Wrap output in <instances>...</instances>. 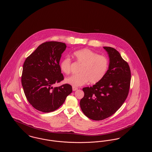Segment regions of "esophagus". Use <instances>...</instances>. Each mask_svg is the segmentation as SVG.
<instances>
[{
  "instance_id": "esophagus-1",
  "label": "esophagus",
  "mask_w": 152,
  "mask_h": 152,
  "mask_svg": "<svg viewBox=\"0 0 152 152\" xmlns=\"http://www.w3.org/2000/svg\"><path fill=\"white\" fill-rule=\"evenodd\" d=\"M77 89H78V88H77V87H72V90L73 91H76V90H77Z\"/></svg>"
}]
</instances>
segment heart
I'll return each mask as SVG.
<instances>
[{
  "mask_svg": "<svg viewBox=\"0 0 152 152\" xmlns=\"http://www.w3.org/2000/svg\"><path fill=\"white\" fill-rule=\"evenodd\" d=\"M73 57L80 65V73L65 79V82L73 87H80L89 81L91 84L100 81L108 68V58L103 55H98L93 51L84 48L75 51ZM72 60L69 57L64 58L60 63L61 71L66 75L71 72Z\"/></svg>",
  "mask_w": 152,
  "mask_h": 152,
  "instance_id": "b5f03b06",
  "label": "heart"
}]
</instances>
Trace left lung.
Instances as JSON below:
<instances>
[{
  "label": "left lung",
  "instance_id": "8db88e82",
  "mask_svg": "<svg viewBox=\"0 0 152 152\" xmlns=\"http://www.w3.org/2000/svg\"><path fill=\"white\" fill-rule=\"evenodd\" d=\"M108 52V70L100 81L83 88L84 96L80 105L84 114L96 121L115 114L126 99L130 89L131 72L128 63L116 49L104 47Z\"/></svg>",
  "mask_w": 152,
  "mask_h": 152
}]
</instances>
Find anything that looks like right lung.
<instances>
[{
	"instance_id": "obj_1",
	"label": "right lung",
	"mask_w": 152,
	"mask_h": 152,
	"mask_svg": "<svg viewBox=\"0 0 152 152\" xmlns=\"http://www.w3.org/2000/svg\"><path fill=\"white\" fill-rule=\"evenodd\" d=\"M66 45L64 43L46 42L26 58L23 66L22 84L29 104L44 113L55 111L72 93L68 84L53 87L64 80L59 61Z\"/></svg>"
}]
</instances>
